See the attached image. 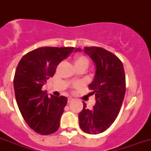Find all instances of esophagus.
Returning <instances> with one entry per match:
<instances>
[{
    "label": "esophagus",
    "instance_id": "34e87169",
    "mask_svg": "<svg viewBox=\"0 0 151 151\" xmlns=\"http://www.w3.org/2000/svg\"><path fill=\"white\" fill-rule=\"evenodd\" d=\"M72 101H73V98H70H70H68V101H67V102H68L69 103H71Z\"/></svg>",
    "mask_w": 151,
    "mask_h": 151
}]
</instances>
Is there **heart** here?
<instances>
[{
	"label": "heart",
	"instance_id": "b5f03b06",
	"mask_svg": "<svg viewBox=\"0 0 151 151\" xmlns=\"http://www.w3.org/2000/svg\"><path fill=\"white\" fill-rule=\"evenodd\" d=\"M88 65V59L83 55H76L74 57V66H85Z\"/></svg>",
	"mask_w": 151,
	"mask_h": 151
}]
</instances>
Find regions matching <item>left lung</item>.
I'll return each mask as SVG.
<instances>
[{
    "label": "left lung",
    "instance_id": "obj_1",
    "mask_svg": "<svg viewBox=\"0 0 151 151\" xmlns=\"http://www.w3.org/2000/svg\"><path fill=\"white\" fill-rule=\"evenodd\" d=\"M81 51V48L75 49V52ZM83 51L96 67L93 81L88 85L96 96V104L89 110L83 102L79 125L86 133L96 135L110 128L119 114L125 94V75L122 63L111 52L99 47H85Z\"/></svg>",
    "mask_w": 151,
    "mask_h": 151
}]
</instances>
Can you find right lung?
Returning a JSON list of instances; mask_svg holds the SVG:
<instances>
[{
	"instance_id": "obj_1",
	"label": "right lung",
	"mask_w": 151,
	"mask_h": 151,
	"mask_svg": "<svg viewBox=\"0 0 151 151\" xmlns=\"http://www.w3.org/2000/svg\"><path fill=\"white\" fill-rule=\"evenodd\" d=\"M74 48L42 47L22 57L14 77V90L20 112L28 125L41 135L54 133L67 103L65 96L57 97L41 90L53 77L59 63L66 59Z\"/></svg>"
}]
</instances>
